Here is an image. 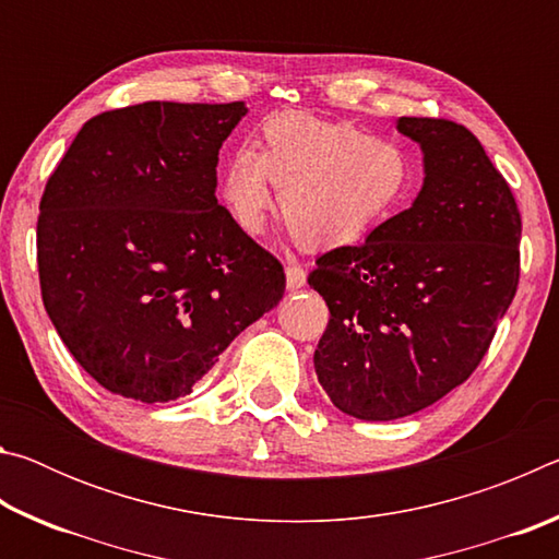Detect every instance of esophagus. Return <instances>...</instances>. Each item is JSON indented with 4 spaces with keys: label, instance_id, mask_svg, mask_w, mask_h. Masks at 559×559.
Instances as JSON below:
<instances>
[{
    "label": "esophagus",
    "instance_id": "esophagus-1",
    "mask_svg": "<svg viewBox=\"0 0 559 559\" xmlns=\"http://www.w3.org/2000/svg\"><path fill=\"white\" fill-rule=\"evenodd\" d=\"M286 286L290 290H298V288L306 286V269H302L298 261H290L288 263V269H286Z\"/></svg>",
    "mask_w": 559,
    "mask_h": 559
}]
</instances>
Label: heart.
I'll return each mask as SVG.
<instances>
[{"mask_svg": "<svg viewBox=\"0 0 559 559\" xmlns=\"http://www.w3.org/2000/svg\"><path fill=\"white\" fill-rule=\"evenodd\" d=\"M412 182L406 150L347 120L288 110L266 118L253 150L231 155L222 173V200L243 231H261L278 210L302 246L345 243L382 222Z\"/></svg>", "mask_w": 559, "mask_h": 559, "instance_id": "b5f03b06", "label": "heart"}]
</instances>
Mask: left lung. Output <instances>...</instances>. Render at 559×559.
I'll return each mask as SVG.
<instances>
[{
    "instance_id": "left-lung-1",
    "label": "left lung",
    "mask_w": 559,
    "mask_h": 559,
    "mask_svg": "<svg viewBox=\"0 0 559 559\" xmlns=\"http://www.w3.org/2000/svg\"><path fill=\"white\" fill-rule=\"evenodd\" d=\"M396 130L421 145L419 197L308 276L330 310L318 382L365 421L402 419L466 382L520 278L515 197L478 138L443 118H400Z\"/></svg>"
}]
</instances>
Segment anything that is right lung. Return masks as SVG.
Listing matches in <instances>:
<instances>
[{"instance_id": "right-lung-1", "label": "right lung", "mask_w": 559, "mask_h": 559, "mask_svg": "<svg viewBox=\"0 0 559 559\" xmlns=\"http://www.w3.org/2000/svg\"><path fill=\"white\" fill-rule=\"evenodd\" d=\"M246 106L100 112L46 182L36 261L44 308L83 370L145 404L192 392L286 290L281 261L216 202L219 150Z\"/></svg>"}]
</instances>
